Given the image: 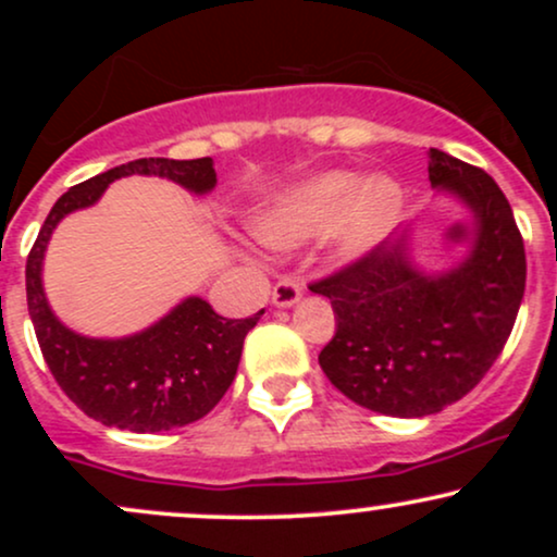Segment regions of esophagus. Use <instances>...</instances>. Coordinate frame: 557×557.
<instances>
[{"instance_id":"1","label":"esophagus","mask_w":557,"mask_h":557,"mask_svg":"<svg viewBox=\"0 0 557 557\" xmlns=\"http://www.w3.org/2000/svg\"><path fill=\"white\" fill-rule=\"evenodd\" d=\"M300 296H304V285H300L296 277H283L277 285H274L272 304L280 306V309H285V306L298 304Z\"/></svg>"}]
</instances>
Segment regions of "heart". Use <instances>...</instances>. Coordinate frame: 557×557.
<instances>
[{
  "label": "heart",
  "instance_id": "b5f03b06",
  "mask_svg": "<svg viewBox=\"0 0 557 557\" xmlns=\"http://www.w3.org/2000/svg\"><path fill=\"white\" fill-rule=\"evenodd\" d=\"M398 203L400 190L395 183L376 181L367 185L356 172L335 170L287 190L257 216L253 227L259 238L272 246H293L317 235L350 209L341 246L345 253H363L385 235Z\"/></svg>",
  "mask_w": 557,
  "mask_h": 557
}]
</instances>
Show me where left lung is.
I'll return each mask as SVG.
<instances>
[{"label":"left lung","instance_id":"obj_1","mask_svg":"<svg viewBox=\"0 0 557 557\" xmlns=\"http://www.w3.org/2000/svg\"><path fill=\"white\" fill-rule=\"evenodd\" d=\"M430 181L474 214L463 264L424 277L403 233L309 285L337 314L319 367L345 398L387 417H430L471 393L508 343L527 287L513 209L487 172L430 149Z\"/></svg>","mask_w":557,"mask_h":557}]
</instances>
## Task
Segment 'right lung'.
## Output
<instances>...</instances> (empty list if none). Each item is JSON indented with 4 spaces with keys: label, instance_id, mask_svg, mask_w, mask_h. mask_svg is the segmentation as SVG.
I'll list each match as a JSON object with an SVG mask.
<instances>
[{
    "label": "right lung",
    "instance_id": "right-lung-1",
    "mask_svg": "<svg viewBox=\"0 0 557 557\" xmlns=\"http://www.w3.org/2000/svg\"><path fill=\"white\" fill-rule=\"evenodd\" d=\"M125 175L168 177L194 194H207L216 183L212 157H149L73 185L57 198L28 253V314L49 372L86 417L117 430L164 432L207 417L222 400L238 372L243 341L264 311L225 319L207 300L185 298L154 327L123 341H94L67 330L44 296V251L62 216L91 207L107 185Z\"/></svg>",
    "mask_w": 557,
    "mask_h": 557
}]
</instances>
